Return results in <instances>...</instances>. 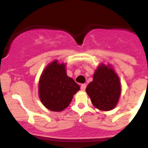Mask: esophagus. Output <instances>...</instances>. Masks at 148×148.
<instances>
[{"label": "esophagus", "mask_w": 148, "mask_h": 148, "mask_svg": "<svg viewBox=\"0 0 148 148\" xmlns=\"http://www.w3.org/2000/svg\"><path fill=\"white\" fill-rule=\"evenodd\" d=\"M80 88H81V90H86V84H82V85H81Z\"/></svg>", "instance_id": "obj_1"}]
</instances>
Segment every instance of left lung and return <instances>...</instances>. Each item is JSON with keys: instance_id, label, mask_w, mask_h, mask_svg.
I'll return each mask as SVG.
<instances>
[{"instance_id": "left-lung-1", "label": "left lung", "mask_w": 148, "mask_h": 148, "mask_svg": "<svg viewBox=\"0 0 148 148\" xmlns=\"http://www.w3.org/2000/svg\"><path fill=\"white\" fill-rule=\"evenodd\" d=\"M86 92L97 108L111 110L116 106L120 96L119 77L111 68L101 65L96 70L93 81L88 85Z\"/></svg>"}]
</instances>
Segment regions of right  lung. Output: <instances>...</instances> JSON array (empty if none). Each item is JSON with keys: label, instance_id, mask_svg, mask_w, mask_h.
Masks as SVG:
<instances>
[{"label": "right lung", "instance_id": "obj_1", "mask_svg": "<svg viewBox=\"0 0 148 148\" xmlns=\"http://www.w3.org/2000/svg\"><path fill=\"white\" fill-rule=\"evenodd\" d=\"M66 66L55 60L42 72L39 82V95L43 106L52 111L69 106L79 86L66 74Z\"/></svg>", "mask_w": 148, "mask_h": 148}]
</instances>
